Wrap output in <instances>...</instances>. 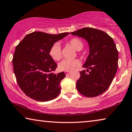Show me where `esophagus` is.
Returning <instances> with one entry per match:
<instances>
[{
	"label": "esophagus",
	"mask_w": 132,
	"mask_h": 132,
	"mask_svg": "<svg viewBox=\"0 0 132 132\" xmlns=\"http://www.w3.org/2000/svg\"><path fill=\"white\" fill-rule=\"evenodd\" d=\"M70 72L69 71H65V72H64V73H65L66 75H69V74H70Z\"/></svg>",
	"instance_id": "obj_1"
}]
</instances>
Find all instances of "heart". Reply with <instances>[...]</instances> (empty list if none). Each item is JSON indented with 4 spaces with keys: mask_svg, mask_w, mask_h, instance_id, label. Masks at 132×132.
I'll return each instance as SVG.
<instances>
[{
    "mask_svg": "<svg viewBox=\"0 0 132 132\" xmlns=\"http://www.w3.org/2000/svg\"><path fill=\"white\" fill-rule=\"evenodd\" d=\"M69 43L76 51H80L83 47V42L81 39L74 37L69 40ZM49 55L53 60L59 61L62 58L61 47L58 43H54L50 48ZM80 63L78 59H64L59 64V69L60 71H71L80 65Z\"/></svg>",
    "mask_w": 132,
    "mask_h": 132,
    "instance_id": "b5f03b06",
    "label": "heart"
}]
</instances>
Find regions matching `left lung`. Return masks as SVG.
<instances>
[{
	"mask_svg": "<svg viewBox=\"0 0 132 132\" xmlns=\"http://www.w3.org/2000/svg\"><path fill=\"white\" fill-rule=\"evenodd\" d=\"M81 37L89 45V55L80 71L76 88L81 95L96 97L104 93L111 85L118 69V51L113 40L106 32L84 28L70 33Z\"/></svg>",
	"mask_w": 132,
	"mask_h": 132,
	"instance_id": "obj_1",
	"label": "left lung"
}]
</instances>
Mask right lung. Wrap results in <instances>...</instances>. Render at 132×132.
<instances>
[{
    "label": "right lung",
    "mask_w": 132,
    "mask_h": 132,
    "mask_svg": "<svg viewBox=\"0 0 132 132\" xmlns=\"http://www.w3.org/2000/svg\"><path fill=\"white\" fill-rule=\"evenodd\" d=\"M69 35L34 32L28 34L16 46L13 54V71L21 90L37 101L54 99L61 90L60 83L66 75L63 72L53 73L57 64L49 55V50L57 40Z\"/></svg>",
    "instance_id": "1"
}]
</instances>
